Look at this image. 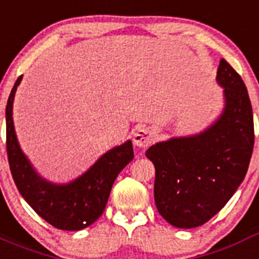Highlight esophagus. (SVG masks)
<instances>
[{
	"instance_id": "1",
	"label": "esophagus",
	"mask_w": 259,
	"mask_h": 259,
	"mask_svg": "<svg viewBox=\"0 0 259 259\" xmlns=\"http://www.w3.org/2000/svg\"><path fill=\"white\" fill-rule=\"evenodd\" d=\"M155 135L150 128L139 127L134 131V144L139 148H146L154 143Z\"/></svg>"
}]
</instances>
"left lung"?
Masks as SVG:
<instances>
[{"mask_svg": "<svg viewBox=\"0 0 259 259\" xmlns=\"http://www.w3.org/2000/svg\"><path fill=\"white\" fill-rule=\"evenodd\" d=\"M217 81L224 88V110L198 135L152 145L146 157L154 163V201L158 212L178 228L202 226L221 211L248 171L254 124L248 91L226 59Z\"/></svg>", "mask_w": 259, "mask_h": 259, "instance_id": "8db88e82", "label": "left lung"}]
</instances>
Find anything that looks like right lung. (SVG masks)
Instances as JSON below:
<instances>
[{
	"instance_id": "1",
	"label": "right lung",
	"mask_w": 259,
	"mask_h": 259,
	"mask_svg": "<svg viewBox=\"0 0 259 259\" xmlns=\"http://www.w3.org/2000/svg\"><path fill=\"white\" fill-rule=\"evenodd\" d=\"M14 84L6 105V149L11 175L29 206L53 227L79 231L95 223L104 212L110 191L120 171L134 159L130 140L105 153L85 174L68 184H53L32 167L18 143L13 122V102L20 84Z\"/></svg>"
}]
</instances>
